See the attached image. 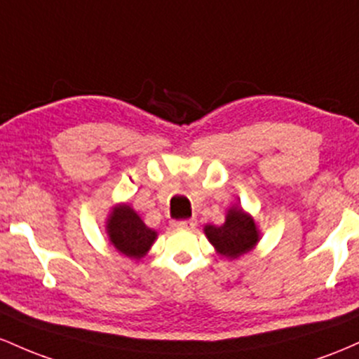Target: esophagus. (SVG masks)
Listing matches in <instances>:
<instances>
[{"instance_id":"34e87169","label":"esophagus","mask_w":359,"mask_h":359,"mask_svg":"<svg viewBox=\"0 0 359 359\" xmlns=\"http://www.w3.org/2000/svg\"><path fill=\"white\" fill-rule=\"evenodd\" d=\"M196 222L195 220H176V222H172V227L176 229V231H188V229H195Z\"/></svg>"}]
</instances>
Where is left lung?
<instances>
[{
    "label": "left lung",
    "mask_w": 359,
    "mask_h": 359,
    "mask_svg": "<svg viewBox=\"0 0 359 359\" xmlns=\"http://www.w3.org/2000/svg\"><path fill=\"white\" fill-rule=\"evenodd\" d=\"M205 233L217 251L231 259L251 251L259 241L255 220L237 207L229 210L224 225H207Z\"/></svg>",
    "instance_id": "8db88e82"
}]
</instances>
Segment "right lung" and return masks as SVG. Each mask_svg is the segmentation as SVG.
<instances>
[{"label":"right lung","instance_id":"right-lung-1","mask_svg":"<svg viewBox=\"0 0 359 359\" xmlns=\"http://www.w3.org/2000/svg\"><path fill=\"white\" fill-rule=\"evenodd\" d=\"M110 243L122 255L128 257H142L156 239V232L146 227L140 217L128 205H120L108 219L107 225Z\"/></svg>","mask_w":359,"mask_h":359}]
</instances>
